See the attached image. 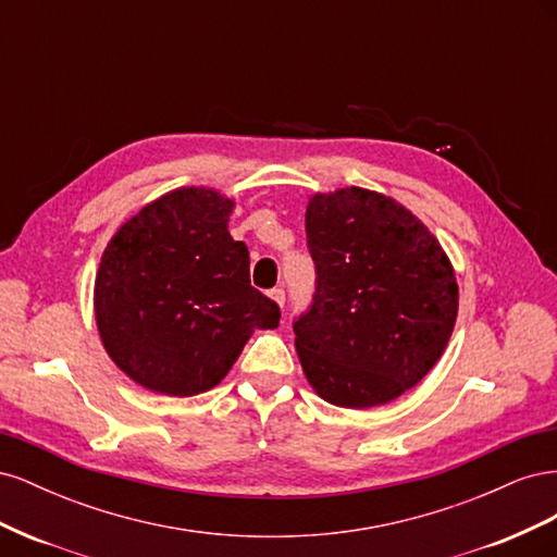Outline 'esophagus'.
<instances>
[{
  "instance_id": "esophagus-1",
  "label": "esophagus",
  "mask_w": 557,
  "mask_h": 557,
  "mask_svg": "<svg viewBox=\"0 0 557 557\" xmlns=\"http://www.w3.org/2000/svg\"><path fill=\"white\" fill-rule=\"evenodd\" d=\"M269 297H272L278 307H283V305H285V293H283L281 288H274L272 293H269Z\"/></svg>"
}]
</instances>
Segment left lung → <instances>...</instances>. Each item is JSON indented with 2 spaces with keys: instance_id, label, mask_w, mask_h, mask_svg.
Instances as JSON below:
<instances>
[{
  "instance_id": "1",
  "label": "left lung",
  "mask_w": 557,
  "mask_h": 557,
  "mask_svg": "<svg viewBox=\"0 0 557 557\" xmlns=\"http://www.w3.org/2000/svg\"><path fill=\"white\" fill-rule=\"evenodd\" d=\"M307 239L318 285L295 348L318 397L372 409L423 381L458 318V278L428 225L397 199L348 185L315 193Z\"/></svg>"
}]
</instances>
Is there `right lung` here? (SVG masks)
<instances>
[{
  "label": "right lung",
  "instance_id": "1",
  "mask_svg": "<svg viewBox=\"0 0 557 557\" xmlns=\"http://www.w3.org/2000/svg\"><path fill=\"white\" fill-rule=\"evenodd\" d=\"M234 199L183 185L115 230L95 276L104 350L150 393L193 397L221 383L256 330L281 311L250 285L248 248L230 237Z\"/></svg>",
  "mask_w": 557,
  "mask_h": 557
}]
</instances>
